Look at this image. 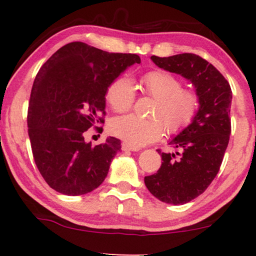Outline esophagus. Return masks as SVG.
Segmentation results:
<instances>
[{
    "mask_svg": "<svg viewBox=\"0 0 256 256\" xmlns=\"http://www.w3.org/2000/svg\"><path fill=\"white\" fill-rule=\"evenodd\" d=\"M122 150H124V152H138V148H135V146H129V144H127V143H122Z\"/></svg>",
    "mask_w": 256,
    "mask_h": 256,
    "instance_id": "34e87169",
    "label": "esophagus"
}]
</instances>
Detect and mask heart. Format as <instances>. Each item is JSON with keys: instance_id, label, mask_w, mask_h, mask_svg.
I'll return each mask as SVG.
<instances>
[{"instance_id": "1", "label": "heart", "mask_w": 256, "mask_h": 256, "mask_svg": "<svg viewBox=\"0 0 256 256\" xmlns=\"http://www.w3.org/2000/svg\"><path fill=\"white\" fill-rule=\"evenodd\" d=\"M141 90L156 100L152 110L154 118H142L135 115L115 118L110 130L127 144L138 148L149 144L163 135L180 132L194 121L198 112L197 94L183 90L180 79L166 71H150L140 80ZM106 100L118 113L130 110L135 100V88L128 78L120 76L110 84Z\"/></svg>"}]
</instances>
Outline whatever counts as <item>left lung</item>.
Listing matches in <instances>:
<instances>
[{
    "label": "left lung",
    "mask_w": 256,
    "mask_h": 256,
    "mask_svg": "<svg viewBox=\"0 0 256 256\" xmlns=\"http://www.w3.org/2000/svg\"><path fill=\"white\" fill-rule=\"evenodd\" d=\"M152 60L191 82L199 99L194 121L169 142L180 154L158 150L162 166L156 174L144 177L146 188L157 199L183 205L208 188L222 166L230 135L232 90L222 73L197 54L152 56Z\"/></svg>",
    "instance_id": "1"
}]
</instances>
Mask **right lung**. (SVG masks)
<instances>
[{
    "label": "right lung",
    "instance_id": "add662e5",
    "mask_svg": "<svg viewBox=\"0 0 256 256\" xmlns=\"http://www.w3.org/2000/svg\"><path fill=\"white\" fill-rule=\"evenodd\" d=\"M141 59L110 54L82 42L64 45L42 66L31 90L28 128L34 163L45 182L66 196L86 194L100 186L121 149L108 138L96 146L84 134L104 124L112 82Z\"/></svg>",
    "mask_w": 256,
    "mask_h": 256
}]
</instances>
